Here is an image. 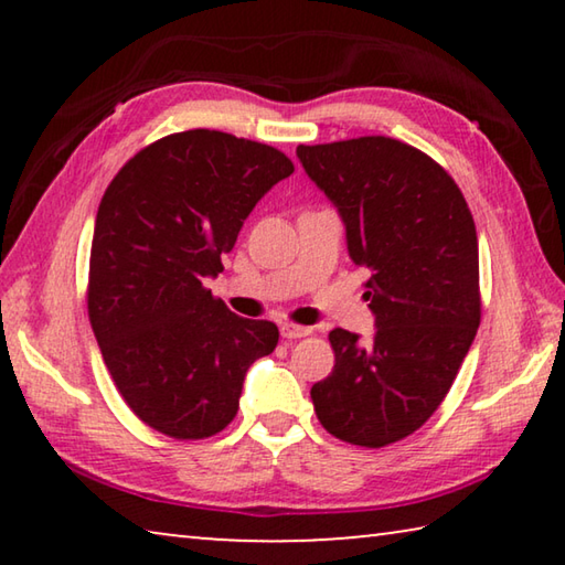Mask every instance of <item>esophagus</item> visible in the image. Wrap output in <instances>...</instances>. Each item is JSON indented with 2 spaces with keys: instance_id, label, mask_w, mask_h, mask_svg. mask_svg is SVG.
Returning <instances> with one entry per match:
<instances>
[{
  "instance_id": "1",
  "label": "esophagus",
  "mask_w": 565,
  "mask_h": 565,
  "mask_svg": "<svg viewBox=\"0 0 565 565\" xmlns=\"http://www.w3.org/2000/svg\"><path fill=\"white\" fill-rule=\"evenodd\" d=\"M309 327H299V323H281V337L284 339H303L309 337Z\"/></svg>"
}]
</instances>
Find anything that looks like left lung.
Wrapping results in <instances>:
<instances>
[{
  "label": "left lung",
  "mask_w": 565,
  "mask_h": 565,
  "mask_svg": "<svg viewBox=\"0 0 565 565\" xmlns=\"http://www.w3.org/2000/svg\"><path fill=\"white\" fill-rule=\"evenodd\" d=\"M306 174L347 226L353 264L371 269L363 299L376 333H329L331 374L311 386L331 436L381 448L434 416L481 323L476 224L436 161L391 137L299 147Z\"/></svg>",
  "instance_id": "left-lung-1"
}]
</instances>
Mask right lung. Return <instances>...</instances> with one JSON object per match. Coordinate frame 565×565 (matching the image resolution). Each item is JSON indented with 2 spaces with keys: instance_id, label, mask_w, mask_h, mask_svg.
<instances>
[{
  "instance_id": "obj_1",
  "label": "right lung",
  "mask_w": 565,
  "mask_h": 565,
  "mask_svg": "<svg viewBox=\"0 0 565 565\" xmlns=\"http://www.w3.org/2000/svg\"><path fill=\"white\" fill-rule=\"evenodd\" d=\"M291 171L269 145L189 129L134 154L104 191L89 321L121 398L154 431L179 441L224 431L248 366L279 343L276 323L236 317L204 281Z\"/></svg>"
}]
</instances>
